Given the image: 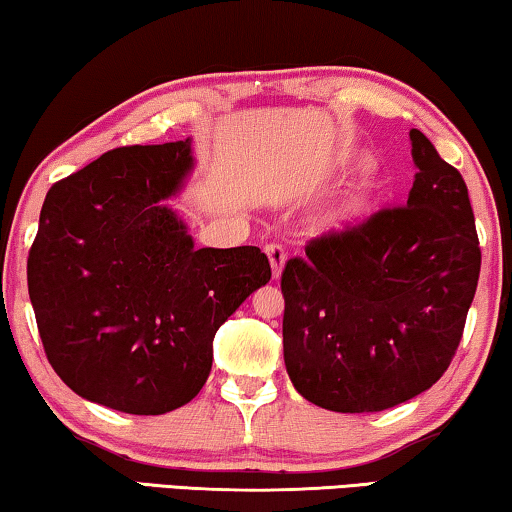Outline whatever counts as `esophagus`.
Wrapping results in <instances>:
<instances>
[{"mask_svg":"<svg viewBox=\"0 0 512 512\" xmlns=\"http://www.w3.org/2000/svg\"><path fill=\"white\" fill-rule=\"evenodd\" d=\"M265 254H268V258H270L272 277L279 279L281 270H284V263H286V249L279 247V244H265Z\"/></svg>","mask_w":512,"mask_h":512,"instance_id":"esophagus-1","label":"esophagus"}]
</instances>
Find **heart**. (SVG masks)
<instances>
[{"instance_id":"obj_1","label":"heart","mask_w":512,"mask_h":512,"mask_svg":"<svg viewBox=\"0 0 512 512\" xmlns=\"http://www.w3.org/2000/svg\"><path fill=\"white\" fill-rule=\"evenodd\" d=\"M362 203H365V201H362V196H360V194H353V196L348 198V201L344 203L342 210H339V214H342V217H348V214L358 212L360 207H362Z\"/></svg>"}]
</instances>
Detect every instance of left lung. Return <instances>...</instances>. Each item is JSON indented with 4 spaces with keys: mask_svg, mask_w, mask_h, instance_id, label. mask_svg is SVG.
Instances as JSON below:
<instances>
[{
    "mask_svg": "<svg viewBox=\"0 0 512 512\" xmlns=\"http://www.w3.org/2000/svg\"><path fill=\"white\" fill-rule=\"evenodd\" d=\"M402 207L311 240L281 274L284 362L307 402L372 413L441 379L476 295L480 247L469 189L418 129Z\"/></svg>",
    "mask_w": 512,
    "mask_h": 512,
    "instance_id": "left-lung-1",
    "label": "left lung"
}]
</instances>
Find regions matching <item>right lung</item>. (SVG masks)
Listing matches in <instances>:
<instances>
[{"label":"right lung","instance_id":"right-lung-1","mask_svg":"<svg viewBox=\"0 0 512 512\" xmlns=\"http://www.w3.org/2000/svg\"><path fill=\"white\" fill-rule=\"evenodd\" d=\"M191 140L117 147L50 187L27 258L48 362L76 395L133 416L194 399L219 325L272 277L258 247H194L166 201Z\"/></svg>","mask_w":512,"mask_h":512}]
</instances>
